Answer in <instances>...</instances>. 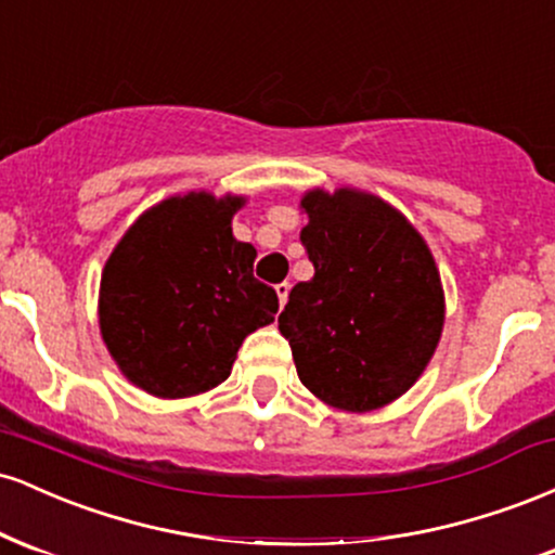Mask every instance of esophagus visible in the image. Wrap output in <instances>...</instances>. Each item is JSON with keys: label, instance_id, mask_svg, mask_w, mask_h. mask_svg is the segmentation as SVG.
Segmentation results:
<instances>
[{"label": "esophagus", "instance_id": "1", "mask_svg": "<svg viewBox=\"0 0 555 555\" xmlns=\"http://www.w3.org/2000/svg\"><path fill=\"white\" fill-rule=\"evenodd\" d=\"M289 282H282V284H276V295H279V302L282 305H286V297H289Z\"/></svg>", "mask_w": 555, "mask_h": 555}]
</instances>
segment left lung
<instances>
[{"mask_svg": "<svg viewBox=\"0 0 555 555\" xmlns=\"http://www.w3.org/2000/svg\"><path fill=\"white\" fill-rule=\"evenodd\" d=\"M299 206L313 279L279 315L299 380L344 412L391 404L423 375L443 331V286L420 232L378 195L315 188Z\"/></svg>", "mask_w": 555, "mask_h": 555, "instance_id": "8db88e82", "label": "left lung"}]
</instances>
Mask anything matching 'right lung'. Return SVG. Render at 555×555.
<instances>
[{"instance_id": "right-lung-1", "label": "right lung", "mask_w": 555, "mask_h": 555, "mask_svg": "<svg viewBox=\"0 0 555 555\" xmlns=\"http://www.w3.org/2000/svg\"><path fill=\"white\" fill-rule=\"evenodd\" d=\"M245 197L201 193L156 203L106 260L99 326L130 384L184 399L232 373L247 334L269 326L279 297L253 276L256 247L234 240Z\"/></svg>"}]
</instances>
